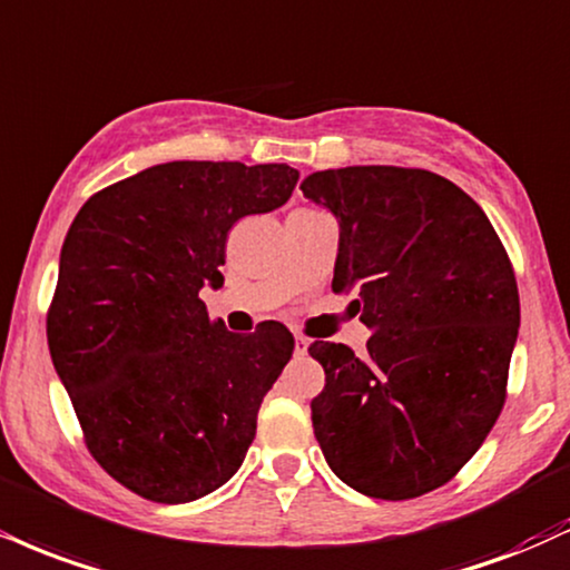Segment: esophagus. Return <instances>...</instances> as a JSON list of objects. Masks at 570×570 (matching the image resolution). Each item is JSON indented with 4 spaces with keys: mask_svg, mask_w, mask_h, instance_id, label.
Here are the masks:
<instances>
[{
    "mask_svg": "<svg viewBox=\"0 0 570 570\" xmlns=\"http://www.w3.org/2000/svg\"><path fill=\"white\" fill-rule=\"evenodd\" d=\"M307 345H311V342H307L303 334H297V337H294V355H299V358H303V355L307 353Z\"/></svg>",
    "mask_w": 570,
    "mask_h": 570,
    "instance_id": "obj_1",
    "label": "esophagus"
}]
</instances>
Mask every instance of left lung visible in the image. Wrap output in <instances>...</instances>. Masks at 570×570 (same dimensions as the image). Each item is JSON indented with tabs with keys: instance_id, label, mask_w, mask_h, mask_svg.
I'll return each mask as SVG.
<instances>
[{
	"instance_id": "1",
	"label": "left lung",
	"mask_w": 570,
	"mask_h": 570,
	"mask_svg": "<svg viewBox=\"0 0 570 570\" xmlns=\"http://www.w3.org/2000/svg\"><path fill=\"white\" fill-rule=\"evenodd\" d=\"M340 219L332 289L372 328L366 353L315 340L313 430L351 489L401 502L449 483L497 424L520 326L497 230L445 177L345 167L299 185Z\"/></svg>"
}]
</instances>
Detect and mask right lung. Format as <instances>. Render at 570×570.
<instances>
[{"mask_svg": "<svg viewBox=\"0 0 570 570\" xmlns=\"http://www.w3.org/2000/svg\"><path fill=\"white\" fill-rule=\"evenodd\" d=\"M286 164L169 161L87 198L60 252L47 342L89 454L159 504L230 481L294 351L263 321L233 334L198 297L223 286L238 219L289 202Z\"/></svg>", "mask_w": 570, "mask_h": 570, "instance_id": "right-lung-1", "label": "right lung"}]
</instances>
